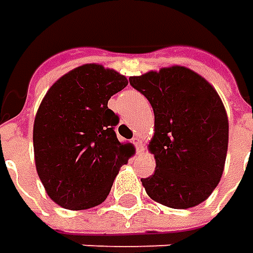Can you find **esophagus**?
<instances>
[{
	"label": "esophagus",
	"instance_id": "34e87169",
	"mask_svg": "<svg viewBox=\"0 0 253 253\" xmlns=\"http://www.w3.org/2000/svg\"><path fill=\"white\" fill-rule=\"evenodd\" d=\"M132 143L135 145V148H136V152H138V153L143 151V143H142V141L139 139V138H133V139H132Z\"/></svg>",
	"mask_w": 253,
	"mask_h": 253
}]
</instances>
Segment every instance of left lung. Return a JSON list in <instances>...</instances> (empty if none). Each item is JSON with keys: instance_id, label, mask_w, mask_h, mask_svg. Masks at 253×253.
Returning a JSON list of instances; mask_svg holds the SVG:
<instances>
[{"instance_id": "8db88e82", "label": "left lung", "mask_w": 253, "mask_h": 253, "mask_svg": "<svg viewBox=\"0 0 253 253\" xmlns=\"http://www.w3.org/2000/svg\"><path fill=\"white\" fill-rule=\"evenodd\" d=\"M129 84L155 114L149 151L156 169L141 179L148 196L170 209L203 203L221 180L228 149V118L219 95L183 66L133 76Z\"/></svg>"}]
</instances>
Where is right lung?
<instances>
[{
	"mask_svg": "<svg viewBox=\"0 0 253 253\" xmlns=\"http://www.w3.org/2000/svg\"><path fill=\"white\" fill-rule=\"evenodd\" d=\"M128 85L125 76L101 64H83L46 92L34 124L36 171L46 193L67 210H87L110 194L120 168L131 158L121 143L111 95Z\"/></svg>",
	"mask_w": 253,
	"mask_h": 253,
	"instance_id": "right-lung-1",
	"label": "right lung"
}]
</instances>
